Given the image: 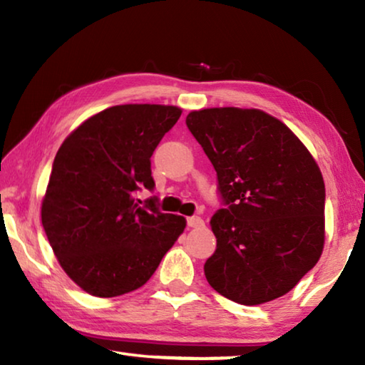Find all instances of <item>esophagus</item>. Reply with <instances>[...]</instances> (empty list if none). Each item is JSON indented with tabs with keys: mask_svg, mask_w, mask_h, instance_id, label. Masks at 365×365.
<instances>
[{
	"mask_svg": "<svg viewBox=\"0 0 365 365\" xmlns=\"http://www.w3.org/2000/svg\"><path fill=\"white\" fill-rule=\"evenodd\" d=\"M187 225L191 228H200L205 225V220H202L201 217H197V215H193V217L187 219Z\"/></svg>",
	"mask_w": 365,
	"mask_h": 365,
	"instance_id": "esophagus-1",
	"label": "esophagus"
}]
</instances>
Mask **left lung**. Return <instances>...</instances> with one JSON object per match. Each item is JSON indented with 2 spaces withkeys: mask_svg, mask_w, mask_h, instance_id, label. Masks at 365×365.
Segmentation results:
<instances>
[{
  "mask_svg": "<svg viewBox=\"0 0 365 365\" xmlns=\"http://www.w3.org/2000/svg\"><path fill=\"white\" fill-rule=\"evenodd\" d=\"M187 127L217 172L224 207L205 264L215 292L255 306L287 294L317 264L325 238L319 165L285 123L259 109L211 108Z\"/></svg>",
  "mask_w": 365,
  "mask_h": 365,
  "instance_id": "left-lung-1",
  "label": "left lung"
}]
</instances>
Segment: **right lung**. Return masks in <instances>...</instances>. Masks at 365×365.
Wrapping results in <instances>:
<instances>
[{
    "instance_id": "1",
    "label": "right lung",
    "mask_w": 365,
    "mask_h": 365,
    "mask_svg": "<svg viewBox=\"0 0 365 365\" xmlns=\"http://www.w3.org/2000/svg\"><path fill=\"white\" fill-rule=\"evenodd\" d=\"M180 108L122 104L76 128L54 158L41 224L61 267L83 292L114 298L151 279L187 220L164 214L153 191L151 156Z\"/></svg>"
}]
</instances>
